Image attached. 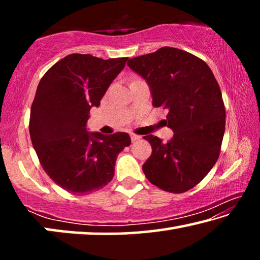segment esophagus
I'll return each mask as SVG.
<instances>
[{
	"label": "esophagus",
	"mask_w": 260,
	"mask_h": 260,
	"mask_svg": "<svg viewBox=\"0 0 260 260\" xmlns=\"http://www.w3.org/2000/svg\"><path fill=\"white\" fill-rule=\"evenodd\" d=\"M139 139H141V136L136 135V134H133V133L131 134V140L133 141V142H135V141H136V140H139Z\"/></svg>",
	"instance_id": "34e87169"
}]
</instances>
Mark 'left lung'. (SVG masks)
I'll use <instances>...</instances> for the list:
<instances>
[{
	"instance_id": "obj_1",
	"label": "left lung",
	"mask_w": 260,
	"mask_h": 260,
	"mask_svg": "<svg viewBox=\"0 0 260 260\" xmlns=\"http://www.w3.org/2000/svg\"><path fill=\"white\" fill-rule=\"evenodd\" d=\"M127 65L146 79L153 107L169 111L166 125L174 132L165 143L143 136L152 148L143 172L162 190L187 191L205 178L220 155L226 110L218 82L203 59L178 48L162 47Z\"/></svg>"
}]
</instances>
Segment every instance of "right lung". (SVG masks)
Here are the masks:
<instances>
[{
  "mask_svg": "<svg viewBox=\"0 0 260 260\" xmlns=\"http://www.w3.org/2000/svg\"><path fill=\"white\" fill-rule=\"evenodd\" d=\"M127 59L71 54L52 65L38 85L29 116L33 148L52 181L74 195L107 186L118 153L131 144L127 133L86 131L88 112L99 107Z\"/></svg>",
  "mask_w": 260,
  "mask_h": 260,
  "instance_id": "add662e5",
  "label": "right lung"
}]
</instances>
